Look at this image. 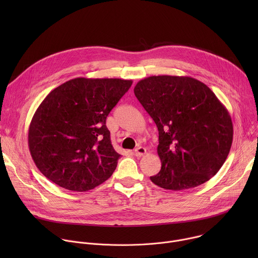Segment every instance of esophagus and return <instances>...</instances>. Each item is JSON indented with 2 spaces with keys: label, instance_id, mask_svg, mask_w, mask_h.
Instances as JSON below:
<instances>
[{
  "label": "esophagus",
  "instance_id": "esophagus-1",
  "mask_svg": "<svg viewBox=\"0 0 258 258\" xmlns=\"http://www.w3.org/2000/svg\"><path fill=\"white\" fill-rule=\"evenodd\" d=\"M134 153H135L136 156L141 157V156H143L144 154H146V149L144 148V147H138V148H136V150H135Z\"/></svg>",
  "mask_w": 258,
  "mask_h": 258
}]
</instances>
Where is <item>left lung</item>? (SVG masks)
<instances>
[{"mask_svg": "<svg viewBox=\"0 0 258 258\" xmlns=\"http://www.w3.org/2000/svg\"><path fill=\"white\" fill-rule=\"evenodd\" d=\"M135 95L157 125L161 169L150 179L173 191L209 180L225 163L233 143L228 109L203 83L190 77L153 76Z\"/></svg>", "mask_w": 258, "mask_h": 258, "instance_id": "1", "label": "left lung"}]
</instances>
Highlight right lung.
Masks as SVG:
<instances>
[{
    "mask_svg": "<svg viewBox=\"0 0 258 258\" xmlns=\"http://www.w3.org/2000/svg\"><path fill=\"white\" fill-rule=\"evenodd\" d=\"M132 80H70L54 89L33 114L28 147L36 167L70 191L86 192L112 175L120 157L106 118Z\"/></svg>",
    "mask_w": 258,
    "mask_h": 258,
    "instance_id": "obj_1",
    "label": "right lung"
}]
</instances>
